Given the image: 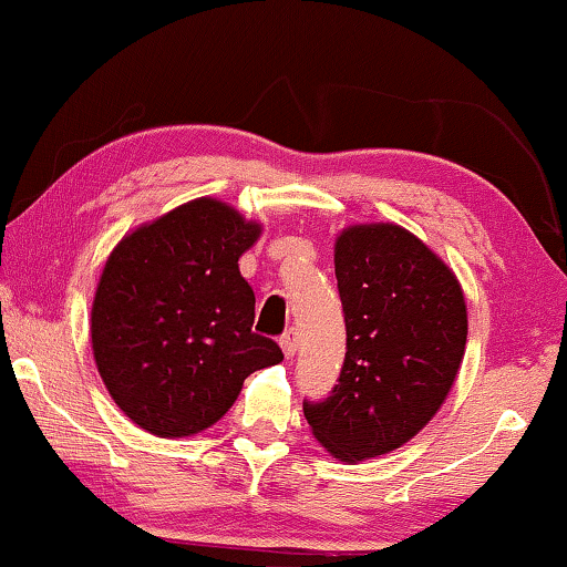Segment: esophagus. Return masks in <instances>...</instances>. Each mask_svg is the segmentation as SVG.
Segmentation results:
<instances>
[{"label": "esophagus", "instance_id": "34e87169", "mask_svg": "<svg viewBox=\"0 0 567 567\" xmlns=\"http://www.w3.org/2000/svg\"><path fill=\"white\" fill-rule=\"evenodd\" d=\"M280 348H282V353L287 358H292L295 353H298V330H295V328L287 330L285 336L280 338Z\"/></svg>", "mask_w": 567, "mask_h": 567}]
</instances>
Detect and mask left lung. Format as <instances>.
I'll use <instances>...</instances> for the list:
<instances>
[{
	"mask_svg": "<svg viewBox=\"0 0 567 567\" xmlns=\"http://www.w3.org/2000/svg\"><path fill=\"white\" fill-rule=\"evenodd\" d=\"M346 361L326 401H305L318 442L340 462L389 454L442 409L466 346L462 285L399 224H355L336 239Z\"/></svg>",
	"mask_w": 567,
	"mask_h": 567,
	"instance_id": "left-lung-1",
	"label": "left lung"
}]
</instances>
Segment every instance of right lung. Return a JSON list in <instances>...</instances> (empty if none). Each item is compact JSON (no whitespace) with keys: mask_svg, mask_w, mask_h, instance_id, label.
Segmentation results:
<instances>
[{"mask_svg":"<svg viewBox=\"0 0 567 567\" xmlns=\"http://www.w3.org/2000/svg\"><path fill=\"white\" fill-rule=\"evenodd\" d=\"M262 235L229 204L194 199L125 235L97 282L90 338L111 399L148 434L209 429L241 383L282 361L257 336L239 257Z\"/></svg>","mask_w":567,"mask_h":567,"instance_id":"1","label":"right lung"}]
</instances>
